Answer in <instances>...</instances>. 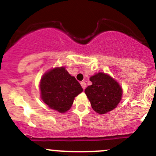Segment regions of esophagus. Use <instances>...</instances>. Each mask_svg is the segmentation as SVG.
Masks as SVG:
<instances>
[{
    "label": "esophagus",
    "instance_id": "esophagus-1",
    "mask_svg": "<svg viewBox=\"0 0 156 156\" xmlns=\"http://www.w3.org/2000/svg\"><path fill=\"white\" fill-rule=\"evenodd\" d=\"M81 87H82V88L84 90L85 89L86 87H87V86H86V83L84 82V81H81Z\"/></svg>",
    "mask_w": 156,
    "mask_h": 156
}]
</instances>
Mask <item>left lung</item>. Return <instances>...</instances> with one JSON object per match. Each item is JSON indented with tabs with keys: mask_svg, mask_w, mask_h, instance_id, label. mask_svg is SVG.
Returning a JSON list of instances; mask_svg holds the SVG:
<instances>
[{
	"mask_svg": "<svg viewBox=\"0 0 156 156\" xmlns=\"http://www.w3.org/2000/svg\"><path fill=\"white\" fill-rule=\"evenodd\" d=\"M92 84L84 92L93 109L99 114H106L117 107L123 90L119 82L104 72H98L90 78Z\"/></svg>",
	"mask_w": 156,
	"mask_h": 156,
	"instance_id": "1",
	"label": "left lung"
}]
</instances>
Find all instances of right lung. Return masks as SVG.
I'll return each instance as SVG.
<instances>
[{"instance_id": "1", "label": "right lung", "mask_w": 156, "mask_h": 156, "mask_svg": "<svg viewBox=\"0 0 156 156\" xmlns=\"http://www.w3.org/2000/svg\"><path fill=\"white\" fill-rule=\"evenodd\" d=\"M41 97L52 109L63 113L72 107L75 97L83 91L81 84L65 67L45 72L40 81Z\"/></svg>"}]
</instances>
